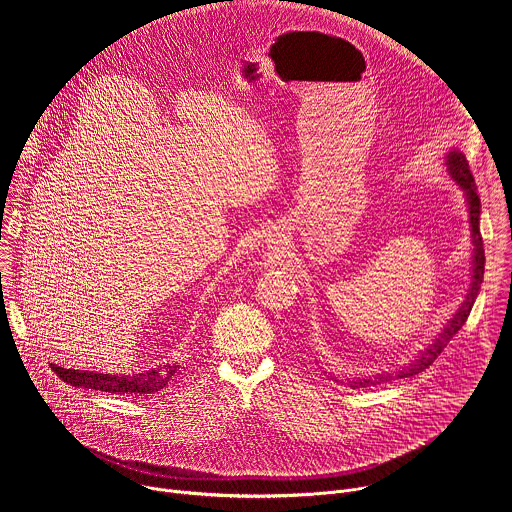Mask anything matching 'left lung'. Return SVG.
<instances>
[{
    "label": "left lung",
    "mask_w": 512,
    "mask_h": 512,
    "mask_svg": "<svg viewBox=\"0 0 512 512\" xmlns=\"http://www.w3.org/2000/svg\"><path fill=\"white\" fill-rule=\"evenodd\" d=\"M446 166H448V174L452 176V180L464 190L466 196V204H468V212H470V235H472V283L468 294L462 302V306L458 308V312L450 318V322L444 326V330L437 334L431 344H427L419 356H415V360H411L407 367H401L397 371L391 373H377L373 377H364V379H352L348 381L350 387L358 389V387H371V385H379L383 381H393V379H405V377H413L421 371H425L429 364L442 354V350L448 346V342L458 334V330L466 324L470 310L478 298L480 291V283L484 279V245H482V235H480V196L476 192V184H474V176L470 172L468 160L466 156L454 148L452 152H448L446 156ZM336 381V379H334Z\"/></svg>",
    "instance_id": "left-lung-1"
}]
</instances>
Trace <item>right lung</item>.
Listing matches in <instances>:
<instances>
[{
	"label": "right lung",
	"mask_w": 512,
	"mask_h": 512,
	"mask_svg": "<svg viewBox=\"0 0 512 512\" xmlns=\"http://www.w3.org/2000/svg\"><path fill=\"white\" fill-rule=\"evenodd\" d=\"M50 367L64 383L79 389L105 391L115 395H152L166 389L174 373L180 369V364H164V367H156L137 375H103L95 371L62 369L56 367V364H50Z\"/></svg>",
	"instance_id": "right-lung-1"
}]
</instances>
